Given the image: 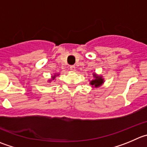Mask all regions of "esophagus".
I'll return each instance as SVG.
<instances>
[{
	"instance_id": "34e87169",
	"label": "esophagus",
	"mask_w": 147,
	"mask_h": 147,
	"mask_svg": "<svg viewBox=\"0 0 147 147\" xmlns=\"http://www.w3.org/2000/svg\"><path fill=\"white\" fill-rule=\"evenodd\" d=\"M70 70L74 71L75 70H76V67H75V65H71V66H70Z\"/></svg>"
}]
</instances>
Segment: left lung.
Here are the masks:
<instances>
[{
  "instance_id": "8db88e82",
  "label": "left lung",
  "mask_w": 147,
  "mask_h": 147,
  "mask_svg": "<svg viewBox=\"0 0 147 147\" xmlns=\"http://www.w3.org/2000/svg\"><path fill=\"white\" fill-rule=\"evenodd\" d=\"M93 76L94 79H93V80L90 82V84L92 86H94L96 88L99 87V86H100L104 83V79H102V76H97L95 74H93Z\"/></svg>"
}]
</instances>
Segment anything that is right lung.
<instances>
[{
	"label": "right lung",
	"mask_w": 147,
	"mask_h": 147,
	"mask_svg": "<svg viewBox=\"0 0 147 147\" xmlns=\"http://www.w3.org/2000/svg\"><path fill=\"white\" fill-rule=\"evenodd\" d=\"M57 75L55 74V75H54V76H53V77H52V80H54V79H55V76H56ZM50 81L51 80H49V82H50Z\"/></svg>",
	"instance_id": "right-lung-1"
}]
</instances>
